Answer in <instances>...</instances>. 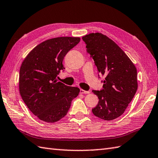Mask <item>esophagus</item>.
<instances>
[{
    "mask_svg": "<svg viewBox=\"0 0 158 158\" xmlns=\"http://www.w3.org/2000/svg\"><path fill=\"white\" fill-rule=\"evenodd\" d=\"M80 93L81 94H88V93H89L90 92L89 91H87V90H83V89H80Z\"/></svg>",
    "mask_w": 158,
    "mask_h": 158,
    "instance_id": "1",
    "label": "esophagus"
}]
</instances>
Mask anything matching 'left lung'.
<instances>
[{"mask_svg":"<svg viewBox=\"0 0 158 158\" xmlns=\"http://www.w3.org/2000/svg\"><path fill=\"white\" fill-rule=\"evenodd\" d=\"M82 40L98 72L106 76L103 89L93 90L99 102L92 111L104 120H114L124 114L137 90L136 67L120 47L106 35L91 33Z\"/></svg>","mask_w":158,"mask_h":158,"instance_id":"1","label":"left lung"}]
</instances>
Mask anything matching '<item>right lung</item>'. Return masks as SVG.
Here are the masks:
<instances>
[{"label":"right lung","instance_id":"add662e5","mask_svg":"<svg viewBox=\"0 0 158 158\" xmlns=\"http://www.w3.org/2000/svg\"><path fill=\"white\" fill-rule=\"evenodd\" d=\"M79 37H57L45 40L31 50L22 62L19 88L23 102L40 120L53 123L67 114L78 87L57 81L64 68L65 55L79 43Z\"/></svg>","mask_w":158,"mask_h":158}]
</instances>
